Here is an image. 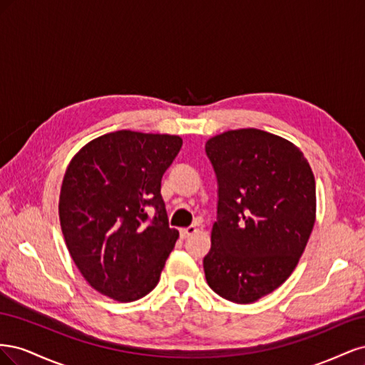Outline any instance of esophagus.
<instances>
[{
  "mask_svg": "<svg viewBox=\"0 0 365 365\" xmlns=\"http://www.w3.org/2000/svg\"><path fill=\"white\" fill-rule=\"evenodd\" d=\"M196 231H197V228H196L195 225H190V227H187V228H181L180 233H181V237H182V239H187L189 236L195 235Z\"/></svg>",
  "mask_w": 365,
  "mask_h": 365,
  "instance_id": "34e87169",
  "label": "esophagus"
}]
</instances>
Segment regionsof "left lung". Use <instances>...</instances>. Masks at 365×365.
<instances>
[{"mask_svg":"<svg viewBox=\"0 0 365 365\" xmlns=\"http://www.w3.org/2000/svg\"><path fill=\"white\" fill-rule=\"evenodd\" d=\"M219 185L205 279L220 297L247 304L295 269L317 216L315 176L294 143L244 128L205 143Z\"/></svg>","mask_w":365,"mask_h":365,"instance_id":"obj_1","label":"left lung"}]
</instances>
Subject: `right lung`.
I'll list each match as a JSON object with an SVG mask.
<instances>
[{
    "label": "right lung",
    "instance_id": "right-lung-1",
    "mask_svg": "<svg viewBox=\"0 0 365 365\" xmlns=\"http://www.w3.org/2000/svg\"><path fill=\"white\" fill-rule=\"evenodd\" d=\"M181 146L180 135L123 129L71 158L59 195L62 235L77 269L102 295L129 303L157 286L180 236L168 224L161 178Z\"/></svg>",
    "mask_w": 365,
    "mask_h": 365
}]
</instances>
